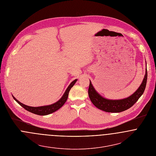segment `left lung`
Masks as SVG:
<instances>
[{"label": "left lung", "mask_w": 156, "mask_h": 156, "mask_svg": "<svg viewBox=\"0 0 156 156\" xmlns=\"http://www.w3.org/2000/svg\"><path fill=\"white\" fill-rule=\"evenodd\" d=\"M147 69L142 84L131 96L122 100H108L102 97L94 88L90 81L89 83L88 95L93 105L100 110L107 112L117 113L124 111L130 108L143 94L147 85Z\"/></svg>", "instance_id": "1"}]
</instances>
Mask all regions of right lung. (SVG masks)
I'll use <instances>...</instances> for the list:
<instances>
[{
  "label": "right lung",
  "mask_w": 156,
  "mask_h": 156,
  "mask_svg": "<svg viewBox=\"0 0 156 156\" xmlns=\"http://www.w3.org/2000/svg\"><path fill=\"white\" fill-rule=\"evenodd\" d=\"M76 81H77V79L73 81L70 83V85L68 86V87L67 88L64 94L61 97V98L59 101H58L56 103H55L53 105H51L45 106H40V107L28 106H26V105L23 104L22 103H20L14 97L12 96V97L21 106H22L23 108L24 109H26V111L30 112L31 113H33L34 114H36V115H47L50 114V113H51L54 112L58 111L59 109H60L64 105V103L67 101L68 96V94H69V92L70 89L74 86V85L75 84Z\"/></svg>",
  "instance_id": "1"
}]
</instances>
